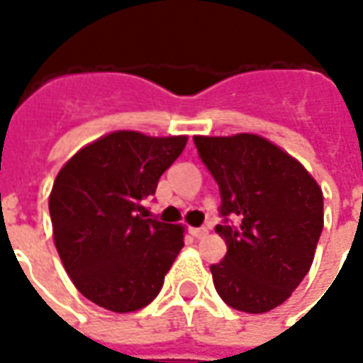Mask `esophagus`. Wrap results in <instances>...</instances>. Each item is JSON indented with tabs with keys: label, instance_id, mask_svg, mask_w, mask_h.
<instances>
[{
	"label": "esophagus",
	"instance_id": "esophagus-1",
	"mask_svg": "<svg viewBox=\"0 0 363 363\" xmlns=\"http://www.w3.org/2000/svg\"><path fill=\"white\" fill-rule=\"evenodd\" d=\"M206 233H208V230H206V228H191V235L197 237V239L204 237Z\"/></svg>",
	"mask_w": 363,
	"mask_h": 363
}]
</instances>
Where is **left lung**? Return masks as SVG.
Returning a JSON list of instances; mask_svg holds the SVG:
<instances>
[{
    "mask_svg": "<svg viewBox=\"0 0 363 363\" xmlns=\"http://www.w3.org/2000/svg\"><path fill=\"white\" fill-rule=\"evenodd\" d=\"M201 159L222 195L218 225L228 245L212 264L218 295L228 306L264 314L287 301L314 262L323 230V193L312 174L281 147L256 133L195 135Z\"/></svg>",
    "mask_w": 363,
    "mask_h": 363,
    "instance_id": "obj_1",
    "label": "left lung"
}]
</instances>
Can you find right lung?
I'll return each instance as SVG.
<instances>
[{"instance_id":"1","label":"right lung","mask_w":363,"mask_h":363,"mask_svg":"<svg viewBox=\"0 0 363 363\" xmlns=\"http://www.w3.org/2000/svg\"><path fill=\"white\" fill-rule=\"evenodd\" d=\"M185 143L187 135L118 130L82 147L57 174L53 241L68 277L97 306L126 314L159 295L185 228L147 218L143 201Z\"/></svg>"}]
</instances>
